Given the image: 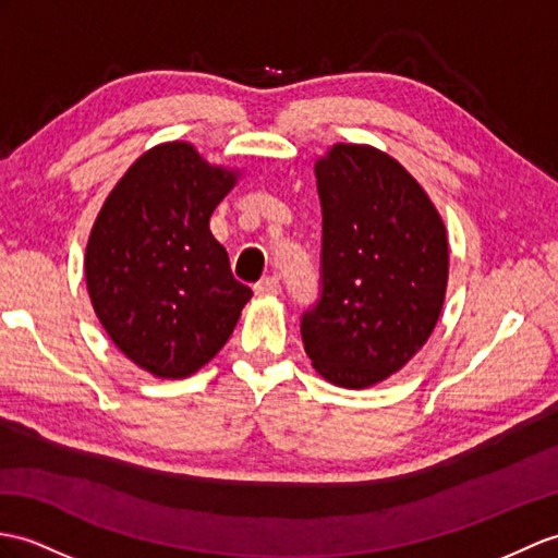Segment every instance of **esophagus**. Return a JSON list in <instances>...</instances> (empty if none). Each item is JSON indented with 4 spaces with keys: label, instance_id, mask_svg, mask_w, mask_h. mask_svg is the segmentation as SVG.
<instances>
[{
    "label": "esophagus",
    "instance_id": "esophagus-1",
    "mask_svg": "<svg viewBox=\"0 0 558 558\" xmlns=\"http://www.w3.org/2000/svg\"><path fill=\"white\" fill-rule=\"evenodd\" d=\"M254 290H256V294H262V296H276V294H280V280L274 278V276H268L264 280H258L254 284Z\"/></svg>",
    "mask_w": 558,
    "mask_h": 558
}]
</instances>
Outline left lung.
I'll return each instance as SVG.
<instances>
[{"mask_svg":"<svg viewBox=\"0 0 558 558\" xmlns=\"http://www.w3.org/2000/svg\"><path fill=\"white\" fill-rule=\"evenodd\" d=\"M323 211V292L302 316L311 366L366 390L418 354L442 314L449 240L433 199L371 145L338 142L314 163Z\"/></svg>","mask_w":558,"mask_h":558,"instance_id":"left-lung-1","label":"left lung"}]
</instances>
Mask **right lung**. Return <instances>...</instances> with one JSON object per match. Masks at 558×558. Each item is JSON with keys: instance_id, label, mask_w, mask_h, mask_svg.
<instances>
[{"instance_id": "1", "label": "right lung", "mask_w": 558, "mask_h": 558, "mask_svg": "<svg viewBox=\"0 0 558 558\" xmlns=\"http://www.w3.org/2000/svg\"><path fill=\"white\" fill-rule=\"evenodd\" d=\"M240 175L190 142H161L128 168L89 230L85 282L95 314L111 342L161 380L209 364L252 300L209 230Z\"/></svg>"}]
</instances>
